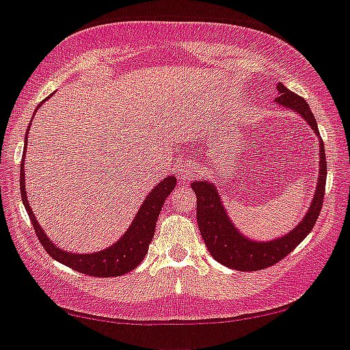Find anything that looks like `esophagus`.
Returning a JSON list of instances; mask_svg holds the SVG:
<instances>
[{"instance_id": "esophagus-1", "label": "esophagus", "mask_w": 350, "mask_h": 350, "mask_svg": "<svg viewBox=\"0 0 350 350\" xmlns=\"http://www.w3.org/2000/svg\"><path fill=\"white\" fill-rule=\"evenodd\" d=\"M196 171H198L196 164L191 163V161H187V163L183 164L181 169H179V176H181L183 179H189Z\"/></svg>"}]
</instances>
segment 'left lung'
I'll use <instances>...</instances> for the list:
<instances>
[{
  "label": "left lung",
  "mask_w": 350,
  "mask_h": 350,
  "mask_svg": "<svg viewBox=\"0 0 350 350\" xmlns=\"http://www.w3.org/2000/svg\"><path fill=\"white\" fill-rule=\"evenodd\" d=\"M277 90L280 95L275 98V102L282 107H288L300 113L307 120L308 126L314 129L315 135L321 142V146H319L321 147V157H319L317 187H315L314 200H312L310 208H308L304 219L285 237L271 241H253L246 238L245 234H241L237 230V226L231 223L213 183L194 181L191 185L194 194H196V219L206 248H208V252L211 253L216 262L238 271L263 270V268L278 263L290 252H293L305 240V237L310 233L312 228L315 226V221L321 215L323 194H325V150H323V142L314 113H312L305 98L290 92L285 85L278 83Z\"/></svg>",
  "instance_id": "8db88e82"
}]
</instances>
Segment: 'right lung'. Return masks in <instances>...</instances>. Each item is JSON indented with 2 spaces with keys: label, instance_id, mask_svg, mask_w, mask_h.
Masks as SVG:
<instances>
[{
  "label": "right lung",
  "instance_id": "obj_1",
  "mask_svg": "<svg viewBox=\"0 0 350 350\" xmlns=\"http://www.w3.org/2000/svg\"><path fill=\"white\" fill-rule=\"evenodd\" d=\"M28 131H27V135H28ZM23 152H27V144H25ZM174 186H176L174 176H167V178H164L159 185L150 191L149 196L146 198V201L142 203L141 209H139L137 215H135L134 221H132L131 226H129V230L124 233V237L120 238V240H117V243H113V245L109 246V248L102 250V252L87 253V255H83L82 253V255H79V253H70V252H65V250L58 248V246L55 245V243H51L50 238L46 237L45 231H43V228L40 226V223L36 221L35 215H33L31 208H29L28 204L27 187H25L23 161H21V169H20L21 200H23L25 209H27L29 219H31L33 228H35L36 237H38V240L43 245V248H45V252L49 253L51 258L64 263L65 267L80 271V273L90 275V277H120V275H126L131 270H134V268L144 260V256L147 255V250H149V243L152 241L154 231H156L157 216H159L161 209H163L165 198L171 194V191L174 189Z\"/></svg>",
  "mask_w": 350,
  "mask_h": 350
}]
</instances>
